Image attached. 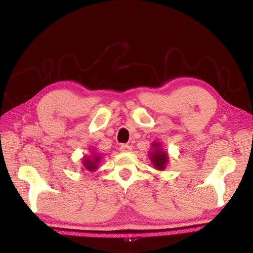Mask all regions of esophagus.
Instances as JSON below:
<instances>
[{
	"instance_id": "obj_1",
	"label": "esophagus",
	"mask_w": 253,
	"mask_h": 253,
	"mask_svg": "<svg viewBox=\"0 0 253 253\" xmlns=\"http://www.w3.org/2000/svg\"><path fill=\"white\" fill-rule=\"evenodd\" d=\"M119 149H121V151L124 152V153H129V152L132 151V147L129 146V145L123 144V145H121V147H119Z\"/></svg>"
}]
</instances>
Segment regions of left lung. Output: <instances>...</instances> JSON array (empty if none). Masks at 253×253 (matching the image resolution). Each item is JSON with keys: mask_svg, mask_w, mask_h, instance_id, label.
Here are the masks:
<instances>
[{"mask_svg": "<svg viewBox=\"0 0 253 253\" xmlns=\"http://www.w3.org/2000/svg\"><path fill=\"white\" fill-rule=\"evenodd\" d=\"M148 158L152 162L154 169L157 170H164L169 164V153L164 151L160 142L152 143V148L148 152Z\"/></svg>", "mask_w": 253, "mask_h": 253, "instance_id": "8db88e82", "label": "left lung"}]
</instances>
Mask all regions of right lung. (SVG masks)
Segmentation results:
<instances>
[{
    "label": "right lung",
    "mask_w": 253,
    "mask_h": 253,
    "mask_svg": "<svg viewBox=\"0 0 253 253\" xmlns=\"http://www.w3.org/2000/svg\"><path fill=\"white\" fill-rule=\"evenodd\" d=\"M101 160H102L101 154L97 153L95 149H92V151H90V154H89V155H84L83 157V160H81L84 165L83 170L87 169L89 172H96V170L99 169V164Z\"/></svg>",
    "instance_id": "add662e5"
}]
</instances>
